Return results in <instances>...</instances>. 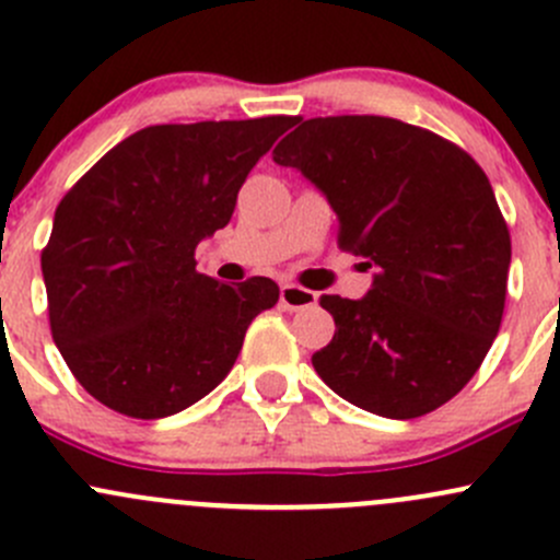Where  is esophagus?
Wrapping results in <instances>:
<instances>
[{
  "instance_id": "34e87169",
  "label": "esophagus",
  "mask_w": 560,
  "mask_h": 560,
  "mask_svg": "<svg viewBox=\"0 0 560 560\" xmlns=\"http://www.w3.org/2000/svg\"><path fill=\"white\" fill-rule=\"evenodd\" d=\"M279 301H281V306L290 308V312H298V308L314 306L316 295L312 290H306V287H301V284H281Z\"/></svg>"
}]
</instances>
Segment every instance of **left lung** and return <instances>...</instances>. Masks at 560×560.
Masks as SVG:
<instances>
[{
  "label": "left lung",
  "mask_w": 560,
  "mask_h": 560,
  "mask_svg": "<svg viewBox=\"0 0 560 560\" xmlns=\"http://www.w3.org/2000/svg\"><path fill=\"white\" fill-rule=\"evenodd\" d=\"M273 162L338 217V246L374 265L360 301L322 295L336 332L312 363L349 404L411 420L468 385L499 336L512 241L482 167L387 116L295 118Z\"/></svg>",
  "instance_id": "obj_1"
}]
</instances>
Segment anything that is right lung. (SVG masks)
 <instances>
[{"mask_svg": "<svg viewBox=\"0 0 560 560\" xmlns=\"http://www.w3.org/2000/svg\"><path fill=\"white\" fill-rule=\"evenodd\" d=\"M292 116L156 124L110 149L65 197L43 248L48 319L89 395L160 420L211 393L279 287L197 273L195 248L230 222L248 171Z\"/></svg>", "mask_w": 560, "mask_h": 560, "instance_id": "add662e5", "label": "right lung"}]
</instances>
